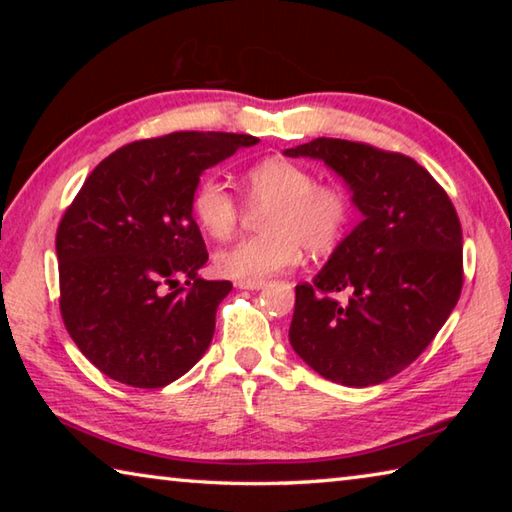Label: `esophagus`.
Returning <instances> with one entry per match:
<instances>
[{
	"label": "esophagus",
	"instance_id": "34e87169",
	"mask_svg": "<svg viewBox=\"0 0 512 512\" xmlns=\"http://www.w3.org/2000/svg\"><path fill=\"white\" fill-rule=\"evenodd\" d=\"M266 287V280H255V282H237V289H248V291H259Z\"/></svg>",
	"mask_w": 512,
	"mask_h": 512
}]
</instances>
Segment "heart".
I'll return each instance as SVG.
<instances>
[{
  "instance_id": "1",
  "label": "heart",
  "mask_w": 512,
  "mask_h": 512,
  "mask_svg": "<svg viewBox=\"0 0 512 512\" xmlns=\"http://www.w3.org/2000/svg\"><path fill=\"white\" fill-rule=\"evenodd\" d=\"M248 205L266 207L259 216L264 235L239 241L214 255L216 273L237 282L266 280L307 253L334 248L350 223V194L336 183H316L314 171L287 158H268L244 173ZM192 214L207 237L235 235L239 205L221 180L207 178L192 196Z\"/></svg>"
}]
</instances>
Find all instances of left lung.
Instances as JSON below:
<instances>
[{
    "instance_id": "obj_1",
    "label": "left lung",
    "mask_w": 512,
    "mask_h": 512,
    "mask_svg": "<svg viewBox=\"0 0 512 512\" xmlns=\"http://www.w3.org/2000/svg\"><path fill=\"white\" fill-rule=\"evenodd\" d=\"M284 155L325 162L361 212L314 280L296 287L291 348L334 384H381L420 357L456 307L461 221L445 189L402 153L318 137Z\"/></svg>"
}]
</instances>
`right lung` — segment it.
<instances>
[{"mask_svg":"<svg viewBox=\"0 0 512 512\" xmlns=\"http://www.w3.org/2000/svg\"><path fill=\"white\" fill-rule=\"evenodd\" d=\"M253 135L171 133L97 164L58 225L60 314L103 375L135 388L183 377L210 348L228 280L207 282L192 196ZM185 281L186 287H179Z\"/></svg>","mask_w":512,"mask_h":512,"instance_id":"add662e5","label":"right lung"}]
</instances>
